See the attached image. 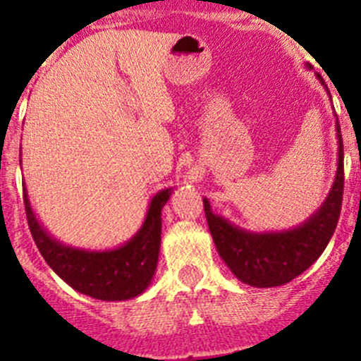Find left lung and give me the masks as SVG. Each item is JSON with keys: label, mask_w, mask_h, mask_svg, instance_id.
I'll return each mask as SVG.
<instances>
[{"label": "left lung", "mask_w": 361, "mask_h": 361, "mask_svg": "<svg viewBox=\"0 0 361 361\" xmlns=\"http://www.w3.org/2000/svg\"><path fill=\"white\" fill-rule=\"evenodd\" d=\"M318 80L325 85V80L319 75ZM336 129L338 137L336 181L319 209L298 227L265 234L243 231L225 218L214 214L209 201L204 199V213L214 246L235 278L246 285L272 288L290 283L318 260L332 239L341 216L344 190V147L338 120Z\"/></svg>", "instance_id": "left-lung-1"}]
</instances>
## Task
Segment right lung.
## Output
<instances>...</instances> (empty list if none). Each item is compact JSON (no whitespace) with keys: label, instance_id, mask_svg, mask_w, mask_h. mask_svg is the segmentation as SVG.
Here are the masks:
<instances>
[{"label":"right lung","instance_id":"right-lung-1","mask_svg":"<svg viewBox=\"0 0 361 361\" xmlns=\"http://www.w3.org/2000/svg\"><path fill=\"white\" fill-rule=\"evenodd\" d=\"M24 206L29 231L52 271L76 292L97 300H127L141 295L155 274L162 232L164 204L173 188L160 190L152 199L147 218L134 238L123 246L108 251H87L56 241L38 224L24 185Z\"/></svg>","mask_w":361,"mask_h":361}]
</instances>
